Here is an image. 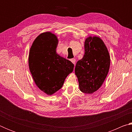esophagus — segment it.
I'll return each mask as SVG.
<instances>
[{"label": "esophagus", "instance_id": "obj_1", "mask_svg": "<svg viewBox=\"0 0 132 132\" xmlns=\"http://www.w3.org/2000/svg\"><path fill=\"white\" fill-rule=\"evenodd\" d=\"M70 61L72 62V63L74 64H75V63H76V59H71V60H70Z\"/></svg>", "mask_w": 132, "mask_h": 132}]
</instances>
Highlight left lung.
Returning a JSON list of instances; mask_svg holds the SVG:
<instances>
[{
	"mask_svg": "<svg viewBox=\"0 0 132 132\" xmlns=\"http://www.w3.org/2000/svg\"><path fill=\"white\" fill-rule=\"evenodd\" d=\"M84 55L77 62L75 74L81 92L92 94L98 90L108 73L110 56L102 40L89 37L84 42Z\"/></svg>",
	"mask_w": 132,
	"mask_h": 132,
	"instance_id": "1",
	"label": "left lung"
}]
</instances>
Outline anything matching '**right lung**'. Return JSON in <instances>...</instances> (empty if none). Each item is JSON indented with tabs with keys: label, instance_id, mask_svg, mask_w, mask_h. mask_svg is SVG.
Masks as SVG:
<instances>
[{
	"label": "right lung",
	"instance_id": "1",
	"mask_svg": "<svg viewBox=\"0 0 132 132\" xmlns=\"http://www.w3.org/2000/svg\"><path fill=\"white\" fill-rule=\"evenodd\" d=\"M58 40L50 32L38 35L30 48L28 64L34 81L40 90L52 95L63 86L74 64L56 52Z\"/></svg>",
	"mask_w": 132,
	"mask_h": 132
}]
</instances>
